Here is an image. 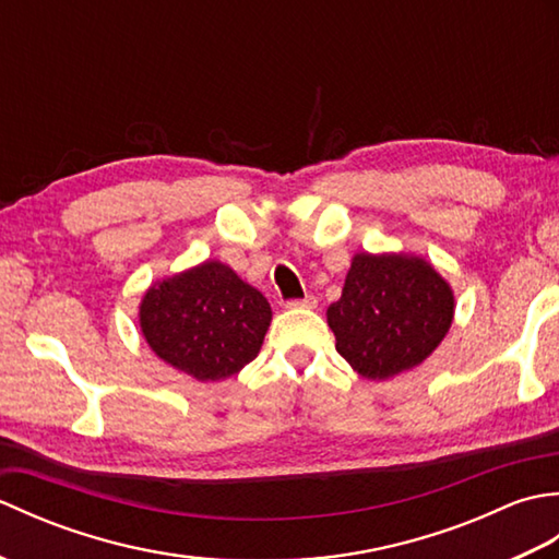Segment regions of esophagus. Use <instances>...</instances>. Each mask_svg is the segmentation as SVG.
<instances>
[{
  "instance_id": "34e87169",
  "label": "esophagus",
  "mask_w": 559,
  "mask_h": 559,
  "mask_svg": "<svg viewBox=\"0 0 559 559\" xmlns=\"http://www.w3.org/2000/svg\"><path fill=\"white\" fill-rule=\"evenodd\" d=\"M286 307H288V310H302V307L312 310V307H317V298H314V295H305V298H300V300H288Z\"/></svg>"
}]
</instances>
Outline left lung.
<instances>
[{"instance_id": "left-lung-1", "label": "left lung", "mask_w": 559, "mask_h": 559, "mask_svg": "<svg viewBox=\"0 0 559 559\" xmlns=\"http://www.w3.org/2000/svg\"><path fill=\"white\" fill-rule=\"evenodd\" d=\"M326 317L341 358L367 379H386L420 365L442 343L454 295L423 259L355 254Z\"/></svg>"}]
</instances>
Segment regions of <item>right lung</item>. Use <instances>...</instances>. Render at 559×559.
<instances>
[{"mask_svg": "<svg viewBox=\"0 0 559 559\" xmlns=\"http://www.w3.org/2000/svg\"><path fill=\"white\" fill-rule=\"evenodd\" d=\"M139 317L158 358L199 382H216L257 358L271 307L233 269L206 261L153 286Z\"/></svg>", "mask_w": 559, "mask_h": 559, "instance_id": "obj_1", "label": "right lung"}]
</instances>
